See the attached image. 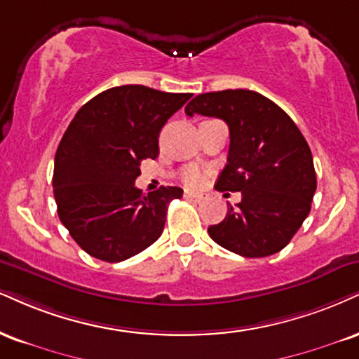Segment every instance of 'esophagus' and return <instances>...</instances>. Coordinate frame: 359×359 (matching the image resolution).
<instances>
[{
  "label": "esophagus",
  "mask_w": 359,
  "mask_h": 359,
  "mask_svg": "<svg viewBox=\"0 0 359 359\" xmlns=\"http://www.w3.org/2000/svg\"><path fill=\"white\" fill-rule=\"evenodd\" d=\"M185 197L187 198H194V201H204L205 196L201 192H185Z\"/></svg>",
  "instance_id": "1"
}]
</instances>
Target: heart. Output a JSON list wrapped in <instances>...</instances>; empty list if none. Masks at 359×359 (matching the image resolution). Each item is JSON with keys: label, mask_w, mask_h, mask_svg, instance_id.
<instances>
[{"label": "heart", "mask_w": 359, "mask_h": 359, "mask_svg": "<svg viewBox=\"0 0 359 359\" xmlns=\"http://www.w3.org/2000/svg\"><path fill=\"white\" fill-rule=\"evenodd\" d=\"M182 182L187 185V187H201L204 184V172L198 167H187L184 168L182 172Z\"/></svg>", "instance_id": "b5f03b06"}]
</instances>
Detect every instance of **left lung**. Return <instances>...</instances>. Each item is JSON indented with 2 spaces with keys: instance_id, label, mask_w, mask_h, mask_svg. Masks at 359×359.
I'll list each match as a JSON object with an SVG mask.
<instances>
[{
  "instance_id": "1",
  "label": "left lung",
  "mask_w": 359,
  "mask_h": 359,
  "mask_svg": "<svg viewBox=\"0 0 359 359\" xmlns=\"http://www.w3.org/2000/svg\"><path fill=\"white\" fill-rule=\"evenodd\" d=\"M185 114L222 118L231 133L229 157L215 189L241 192L222 222L209 227L214 243L244 257L279 252L308 217L316 172L308 142L280 107L252 90L197 95Z\"/></svg>"
}]
</instances>
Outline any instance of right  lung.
Returning a JSON list of instances; mask_svg holds the SVG:
<instances>
[{"label": "right lung", "mask_w": 359, "mask_h": 359, "mask_svg": "<svg viewBox=\"0 0 359 359\" xmlns=\"http://www.w3.org/2000/svg\"><path fill=\"white\" fill-rule=\"evenodd\" d=\"M192 93L122 85L76 111L55 155L58 217L90 256L120 262L158 239L180 187H135L144 158H157L158 133Z\"/></svg>", "instance_id": "obj_1"}]
</instances>
